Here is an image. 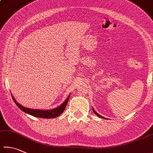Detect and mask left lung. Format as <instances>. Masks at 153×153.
I'll return each mask as SVG.
<instances>
[{"mask_svg": "<svg viewBox=\"0 0 153 153\" xmlns=\"http://www.w3.org/2000/svg\"><path fill=\"white\" fill-rule=\"evenodd\" d=\"M93 112H94V113L97 115V116H98V117H100V118H102V119H106V118H105V117H102L101 115H100L99 113H97V112L95 111L94 110V108H93Z\"/></svg>", "mask_w": 153, "mask_h": 153, "instance_id": "obj_1", "label": "left lung"}]
</instances>
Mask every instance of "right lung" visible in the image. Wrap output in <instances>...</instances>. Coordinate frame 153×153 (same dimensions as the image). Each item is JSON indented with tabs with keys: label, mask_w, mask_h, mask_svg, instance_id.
Instances as JSON below:
<instances>
[{
	"label": "right lung",
	"mask_w": 153,
	"mask_h": 153,
	"mask_svg": "<svg viewBox=\"0 0 153 153\" xmlns=\"http://www.w3.org/2000/svg\"><path fill=\"white\" fill-rule=\"evenodd\" d=\"M12 95V98L14 102H15L16 105L18 106V107L23 112H25V113L32 115L33 117L44 118V119H53V118H56V117H59L60 114H61L63 111H65L66 106H67V102L68 101L69 97L71 96V94H69L67 97V99L63 102V103H62V105H60L58 107L53 109H50V110H40V109H33L25 107L22 105H20L19 102H17L16 99L13 97V95Z\"/></svg>",
	"instance_id": "right-lung-1"
}]
</instances>
